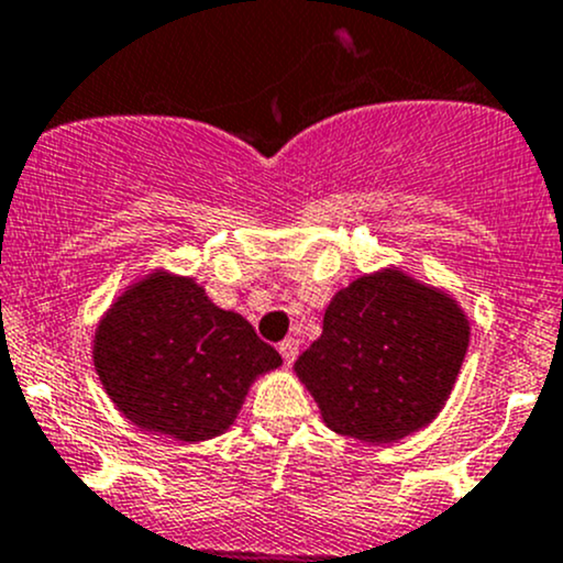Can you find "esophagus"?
I'll return each mask as SVG.
<instances>
[{"label":"esophagus","instance_id":"obj_1","mask_svg":"<svg viewBox=\"0 0 563 563\" xmlns=\"http://www.w3.org/2000/svg\"><path fill=\"white\" fill-rule=\"evenodd\" d=\"M277 351H280V356H283V361H286V364H294V361H297V356H299V340L288 336V340L280 342V347H277Z\"/></svg>","mask_w":563,"mask_h":563}]
</instances>
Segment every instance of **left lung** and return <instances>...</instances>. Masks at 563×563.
Returning a JSON list of instances; mask_svg holds the SVG:
<instances>
[{
	"label": "left lung",
	"mask_w": 563,
	"mask_h": 563,
	"mask_svg": "<svg viewBox=\"0 0 563 563\" xmlns=\"http://www.w3.org/2000/svg\"><path fill=\"white\" fill-rule=\"evenodd\" d=\"M470 347V318L442 288L399 266L334 294L323 334L294 364L323 423L386 445L440 416Z\"/></svg>",
	"instance_id": "1"
}]
</instances>
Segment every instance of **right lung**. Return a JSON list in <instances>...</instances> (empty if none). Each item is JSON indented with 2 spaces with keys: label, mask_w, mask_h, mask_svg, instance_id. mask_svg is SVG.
Segmentation results:
<instances>
[{
  "label": "right lung",
  "mask_w": 563,
  "mask_h": 563,
  "mask_svg": "<svg viewBox=\"0 0 563 563\" xmlns=\"http://www.w3.org/2000/svg\"><path fill=\"white\" fill-rule=\"evenodd\" d=\"M280 364L240 312L167 269L134 280L93 331V369L112 405L180 442L223 434L253 380Z\"/></svg>",
  "instance_id": "1"
}]
</instances>
